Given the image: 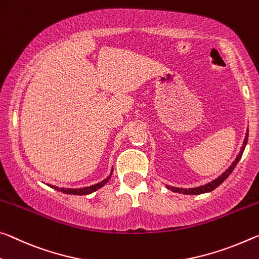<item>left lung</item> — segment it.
Listing matches in <instances>:
<instances>
[{"label":"left lung","instance_id":"1","mask_svg":"<svg viewBox=\"0 0 259 259\" xmlns=\"http://www.w3.org/2000/svg\"><path fill=\"white\" fill-rule=\"evenodd\" d=\"M248 136H249V130H247V134H245V138L243 141V145H242L241 150H240V153L237 154L236 159L234 160L232 165L228 167V169H226L224 173L219 176V178H217L215 180H213V181H211V182H208L206 184H203V186L196 187V188H188L187 189V188H176V187L166 186L167 189H169V190L174 191V192H179V194H183V195H200V194H205V192H210L212 190H214L215 188H218L220 184L223 183L225 180L232 174V171L234 170V168H235V166L237 165V162L240 161V159L242 158V154H243V152H244L245 146H247Z\"/></svg>","mask_w":259,"mask_h":259}]
</instances>
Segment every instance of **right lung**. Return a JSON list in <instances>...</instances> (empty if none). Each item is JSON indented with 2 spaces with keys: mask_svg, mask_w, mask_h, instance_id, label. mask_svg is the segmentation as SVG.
Listing matches in <instances>:
<instances>
[{
  "mask_svg": "<svg viewBox=\"0 0 259 259\" xmlns=\"http://www.w3.org/2000/svg\"><path fill=\"white\" fill-rule=\"evenodd\" d=\"M112 174H113V168H112V171H110V174L105 180H102L101 182L93 184V186H90V187H84V188H77V189H75V188H60V187L53 186V184H47V186H49L51 188H54L57 191H61V192H63V194H68V195H79V196L90 195V194H92V192L97 191L98 189L104 187L105 184L109 181L110 178H112Z\"/></svg>",
  "mask_w": 259,
  "mask_h": 259,
  "instance_id": "1",
  "label": "right lung"
}]
</instances>
